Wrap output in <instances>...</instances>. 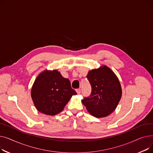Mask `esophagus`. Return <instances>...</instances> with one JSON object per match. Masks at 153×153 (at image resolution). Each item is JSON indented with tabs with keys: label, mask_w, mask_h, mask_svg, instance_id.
Listing matches in <instances>:
<instances>
[{
	"label": "esophagus",
	"mask_w": 153,
	"mask_h": 153,
	"mask_svg": "<svg viewBox=\"0 0 153 153\" xmlns=\"http://www.w3.org/2000/svg\"><path fill=\"white\" fill-rule=\"evenodd\" d=\"M76 92L77 93V94H81V89H76Z\"/></svg>",
	"instance_id": "obj_1"
}]
</instances>
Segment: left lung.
Masks as SVG:
<instances>
[{
  "instance_id": "8db88e82",
  "label": "left lung",
  "mask_w": 153,
  "mask_h": 153,
  "mask_svg": "<svg viewBox=\"0 0 153 153\" xmlns=\"http://www.w3.org/2000/svg\"><path fill=\"white\" fill-rule=\"evenodd\" d=\"M92 87L89 97L82 102L88 112L96 118L105 117L117 108L122 89L119 79L110 68L103 65L89 71L86 76Z\"/></svg>"
}]
</instances>
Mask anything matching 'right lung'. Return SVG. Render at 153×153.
Masks as SVG:
<instances>
[{
	"instance_id": "1",
	"label": "right lung",
	"mask_w": 153,
	"mask_h": 153,
	"mask_svg": "<svg viewBox=\"0 0 153 153\" xmlns=\"http://www.w3.org/2000/svg\"><path fill=\"white\" fill-rule=\"evenodd\" d=\"M76 92L71 88L68 79L57 70L43 71L33 84L31 97L35 107L41 113L55 115L62 111Z\"/></svg>"
}]
</instances>
